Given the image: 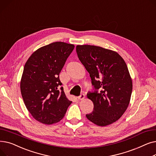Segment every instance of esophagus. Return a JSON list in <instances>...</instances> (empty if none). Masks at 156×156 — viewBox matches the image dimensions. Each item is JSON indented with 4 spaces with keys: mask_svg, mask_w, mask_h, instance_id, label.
I'll return each instance as SVG.
<instances>
[{
    "mask_svg": "<svg viewBox=\"0 0 156 156\" xmlns=\"http://www.w3.org/2000/svg\"><path fill=\"white\" fill-rule=\"evenodd\" d=\"M85 95L84 94H81L80 95V96H79L78 97V99L79 100V101H82V100H83L84 99H85Z\"/></svg>",
    "mask_w": 156,
    "mask_h": 156,
    "instance_id": "1",
    "label": "esophagus"
}]
</instances>
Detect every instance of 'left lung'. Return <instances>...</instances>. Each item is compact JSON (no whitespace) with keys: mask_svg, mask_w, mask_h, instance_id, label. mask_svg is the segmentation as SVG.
<instances>
[{"mask_svg":"<svg viewBox=\"0 0 156 156\" xmlns=\"http://www.w3.org/2000/svg\"><path fill=\"white\" fill-rule=\"evenodd\" d=\"M76 50L95 89L87 95L94 111L86 117L99 126L109 125L122 116L129 104L133 83L127 65L117 52L101 47L77 45Z\"/></svg>","mask_w":156,"mask_h":156,"instance_id":"left-lung-1","label":"left lung"}]
</instances>
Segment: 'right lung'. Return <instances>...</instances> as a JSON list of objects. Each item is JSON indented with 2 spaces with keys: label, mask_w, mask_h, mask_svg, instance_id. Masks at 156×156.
<instances>
[{
  "label": "right lung",
  "mask_w": 156,
  "mask_h": 156,
  "mask_svg": "<svg viewBox=\"0 0 156 156\" xmlns=\"http://www.w3.org/2000/svg\"><path fill=\"white\" fill-rule=\"evenodd\" d=\"M75 45L55 42L38 48L24 65L21 92L28 111L37 121L51 125L61 121L72 103L59 75Z\"/></svg>",
  "instance_id": "add662e5"
}]
</instances>
